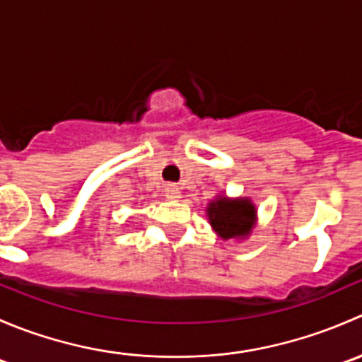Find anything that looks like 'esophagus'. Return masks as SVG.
<instances>
[{
    "instance_id": "obj_1",
    "label": "esophagus",
    "mask_w": 362,
    "mask_h": 362,
    "mask_svg": "<svg viewBox=\"0 0 362 362\" xmlns=\"http://www.w3.org/2000/svg\"><path fill=\"white\" fill-rule=\"evenodd\" d=\"M164 196H166L168 199H171V202H178V199L182 198V192L177 185H168V187L164 189Z\"/></svg>"
}]
</instances>
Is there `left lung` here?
<instances>
[{
	"label": "left lung",
	"mask_w": 362,
	"mask_h": 362,
	"mask_svg": "<svg viewBox=\"0 0 362 362\" xmlns=\"http://www.w3.org/2000/svg\"><path fill=\"white\" fill-rule=\"evenodd\" d=\"M206 218L222 240H247L257 224V208L250 198L217 194L206 204Z\"/></svg>",
	"instance_id": "1"
}]
</instances>
